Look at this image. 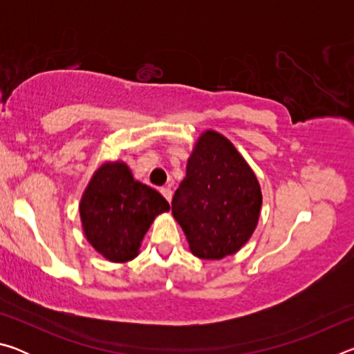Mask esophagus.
<instances>
[{"mask_svg":"<svg viewBox=\"0 0 354 354\" xmlns=\"http://www.w3.org/2000/svg\"><path fill=\"white\" fill-rule=\"evenodd\" d=\"M160 194L164 195V198L167 200V201H171V196H173V192H171V189L170 187H162L160 189Z\"/></svg>","mask_w":354,"mask_h":354,"instance_id":"1","label":"esophagus"}]
</instances>
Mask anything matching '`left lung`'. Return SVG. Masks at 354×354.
Returning a JSON list of instances; mask_svg holds the SVG:
<instances>
[{
    "label": "left lung",
    "instance_id": "8db88e82",
    "mask_svg": "<svg viewBox=\"0 0 354 354\" xmlns=\"http://www.w3.org/2000/svg\"><path fill=\"white\" fill-rule=\"evenodd\" d=\"M261 206L259 181L243 156L223 134L203 131L171 203L192 254L218 261L237 253L253 236Z\"/></svg>",
    "mask_w": 354,
    "mask_h": 354
}]
</instances>
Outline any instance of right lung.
<instances>
[{
  "mask_svg": "<svg viewBox=\"0 0 354 354\" xmlns=\"http://www.w3.org/2000/svg\"><path fill=\"white\" fill-rule=\"evenodd\" d=\"M170 205L158 190L134 178L123 160L100 165L80 201L84 236L111 262H128L140 253L147 231Z\"/></svg>",
  "mask_w": 354,
  "mask_h": 354,
  "instance_id": "right-lung-1",
  "label": "right lung"
}]
</instances>
